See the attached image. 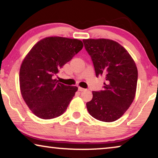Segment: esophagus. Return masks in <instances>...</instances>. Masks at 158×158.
<instances>
[{
    "label": "esophagus",
    "instance_id": "obj_1",
    "mask_svg": "<svg viewBox=\"0 0 158 158\" xmlns=\"http://www.w3.org/2000/svg\"><path fill=\"white\" fill-rule=\"evenodd\" d=\"M78 90H79V91H80V92H82V91H84V90H85V89H83V88H81V87H79Z\"/></svg>",
    "mask_w": 158,
    "mask_h": 158
}]
</instances>
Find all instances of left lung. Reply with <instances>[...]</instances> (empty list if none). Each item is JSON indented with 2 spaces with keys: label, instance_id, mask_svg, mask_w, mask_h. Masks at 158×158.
I'll use <instances>...</instances> for the list:
<instances>
[{
  "label": "left lung",
  "instance_id": "1",
  "mask_svg": "<svg viewBox=\"0 0 158 158\" xmlns=\"http://www.w3.org/2000/svg\"><path fill=\"white\" fill-rule=\"evenodd\" d=\"M91 57L95 75L106 81L104 90L93 91V99L86 103L90 116L104 122L120 118L135 97L138 71L127 51L117 42L108 39L83 40Z\"/></svg>",
  "mask_w": 158,
  "mask_h": 158
}]
</instances>
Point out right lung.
I'll return each instance as SVG.
<instances>
[{"label":"right lung","mask_w":158,"mask_h":158,"mask_svg":"<svg viewBox=\"0 0 158 158\" xmlns=\"http://www.w3.org/2000/svg\"><path fill=\"white\" fill-rule=\"evenodd\" d=\"M83 47L77 39L48 37L37 42L23 59L19 71L21 95L40 118H54L68 108L78 88L61 84L55 77Z\"/></svg>","instance_id":"right-lung-1"}]
</instances>
